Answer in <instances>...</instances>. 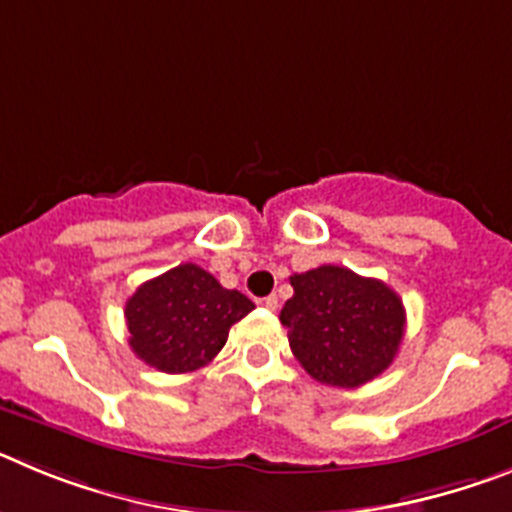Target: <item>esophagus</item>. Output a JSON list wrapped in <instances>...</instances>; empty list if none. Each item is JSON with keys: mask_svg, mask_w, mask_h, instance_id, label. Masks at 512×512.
Returning a JSON list of instances; mask_svg holds the SVG:
<instances>
[{"mask_svg": "<svg viewBox=\"0 0 512 512\" xmlns=\"http://www.w3.org/2000/svg\"><path fill=\"white\" fill-rule=\"evenodd\" d=\"M261 305L266 307V310H277V305H279V300L274 295H269V297H264V300H261Z\"/></svg>", "mask_w": 512, "mask_h": 512, "instance_id": "esophagus-1", "label": "esophagus"}]
</instances>
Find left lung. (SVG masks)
<instances>
[{
	"mask_svg": "<svg viewBox=\"0 0 512 512\" xmlns=\"http://www.w3.org/2000/svg\"><path fill=\"white\" fill-rule=\"evenodd\" d=\"M289 282L295 295L284 302L279 320L312 379L354 390L395 361L405 336V307L395 289L330 264Z\"/></svg>",
	"mask_w": 512,
	"mask_h": 512,
	"instance_id": "obj_1",
	"label": "left lung"
}]
</instances>
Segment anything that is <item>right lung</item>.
<instances>
[{
	"instance_id": "obj_1",
	"label": "right lung",
	"mask_w": 512,
	"mask_h": 512,
	"mask_svg": "<svg viewBox=\"0 0 512 512\" xmlns=\"http://www.w3.org/2000/svg\"><path fill=\"white\" fill-rule=\"evenodd\" d=\"M253 307L246 295L225 289L210 271L179 264L140 284L125 302L128 343L140 361L158 372H194L220 354L230 325Z\"/></svg>"
}]
</instances>
